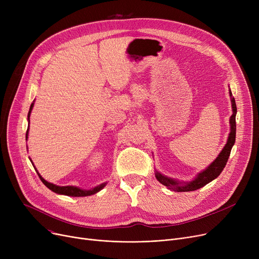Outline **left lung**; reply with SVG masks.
I'll use <instances>...</instances> for the list:
<instances>
[{
	"label": "left lung",
	"instance_id": "obj_1",
	"mask_svg": "<svg viewBox=\"0 0 259 259\" xmlns=\"http://www.w3.org/2000/svg\"><path fill=\"white\" fill-rule=\"evenodd\" d=\"M230 97H231V102H232V110H233V114L231 115L230 118V124H231V132L229 134V139L228 142L226 144V146L224 147V149L222 150V152L220 153V155L217 156V158L212 162V164L205 170L202 171L201 173H199L197 175V178L190 182L184 186H181L180 183L175 182L174 180H171L169 178H166V176L161 175L160 173L156 172L155 176L159 183H161L164 186L168 187L169 189L173 190V191H178V192H189V191H194V190H197L203 186H206L208 183H210L211 181H213L214 179H216L219 176L222 171L224 170L228 158L230 156L231 153V149H232L234 143H235V137H236V121H235V115L237 112V108H236V104H235V100L234 98H232V93H231L230 90Z\"/></svg>",
	"mask_w": 259,
	"mask_h": 259
}]
</instances>
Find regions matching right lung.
<instances>
[{
  "label": "right lung",
  "instance_id": "obj_1",
  "mask_svg": "<svg viewBox=\"0 0 259 259\" xmlns=\"http://www.w3.org/2000/svg\"><path fill=\"white\" fill-rule=\"evenodd\" d=\"M32 107H33V103L31 104L30 109H29L28 118H29V116H30V112H31V110H32ZM28 129H29V128H28ZM28 129H27V132H26V139H27V137H28ZM35 171H36V170H35ZM37 175H38L39 180L42 181L43 184H44L47 188H49V189L51 190V191L56 192V193H58V194H64V195H68V196H88V195H92V194H95L97 192H99L100 190H102V189L106 186V183H104V184H102V185H100V186H98V187H95V188H93V189H91V190H81V189H79V188L72 187V186L60 187V186H56V185H53V184H50V183L46 182V181L42 178V176H40V175L38 174V172H37Z\"/></svg>",
  "mask_w": 259,
  "mask_h": 259
}]
</instances>
